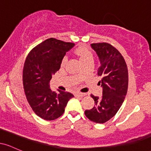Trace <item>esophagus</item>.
Instances as JSON below:
<instances>
[{"mask_svg": "<svg viewBox=\"0 0 151 151\" xmlns=\"http://www.w3.org/2000/svg\"><path fill=\"white\" fill-rule=\"evenodd\" d=\"M76 96H84L86 95V93H81V92H77L76 93Z\"/></svg>", "mask_w": 151, "mask_h": 151, "instance_id": "esophagus-1", "label": "esophagus"}]
</instances>
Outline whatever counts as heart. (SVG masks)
<instances>
[{"label":"heart","instance_id":"1","mask_svg":"<svg viewBox=\"0 0 151 151\" xmlns=\"http://www.w3.org/2000/svg\"><path fill=\"white\" fill-rule=\"evenodd\" d=\"M76 54L79 56V60L81 63L87 62H93V55L90 50L87 47L84 46H81L76 50ZM67 61V58H65L62 60V65H64Z\"/></svg>","mask_w":151,"mask_h":151}]
</instances>
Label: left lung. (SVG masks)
<instances>
[{
    "instance_id": "1",
    "label": "left lung",
    "mask_w": 151,
    "mask_h": 151,
    "mask_svg": "<svg viewBox=\"0 0 151 151\" xmlns=\"http://www.w3.org/2000/svg\"><path fill=\"white\" fill-rule=\"evenodd\" d=\"M91 47L100 62L97 75L101 77L102 96L91 95L95 106L84 113L90 121L104 124L116 115L124 101L129 84L128 69L121 54L110 44L93 43Z\"/></svg>"
}]
</instances>
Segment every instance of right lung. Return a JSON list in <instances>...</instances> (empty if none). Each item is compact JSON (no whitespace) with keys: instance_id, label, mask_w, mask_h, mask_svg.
Masks as SVG:
<instances>
[{"instance_id":"add662e5","label":"right lung","mask_w":151,"mask_h":151,"mask_svg":"<svg viewBox=\"0 0 151 151\" xmlns=\"http://www.w3.org/2000/svg\"><path fill=\"white\" fill-rule=\"evenodd\" d=\"M74 46V43L50 38L34 47L25 60L22 81L26 98L35 113L45 120L61 116L67 102L74 97L67 91H52L50 86L62 59Z\"/></svg>"}]
</instances>
